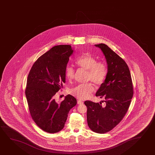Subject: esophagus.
<instances>
[{
  "label": "esophagus",
  "instance_id": "esophagus-1",
  "mask_svg": "<svg viewBox=\"0 0 155 155\" xmlns=\"http://www.w3.org/2000/svg\"><path fill=\"white\" fill-rule=\"evenodd\" d=\"M83 102L81 101V100H78V101H77V104H83Z\"/></svg>",
  "mask_w": 155,
  "mask_h": 155
}]
</instances>
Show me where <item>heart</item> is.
<instances>
[{
    "label": "heart",
    "instance_id": "heart-1",
    "mask_svg": "<svg viewBox=\"0 0 155 155\" xmlns=\"http://www.w3.org/2000/svg\"><path fill=\"white\" fill-rule=\"evenodd\" d=\"M77 66L87 71V79L91 81L97 85L104 83L107 75V66L103 61H97V59L89 53H84L75 61ZM65 76L69 80L74 78V69L72 66L68 65L65 68ZM94 91L91 83L81 84L69 90V93L79 100L87 99Z\"/></svg>",
    "mask_w": 155,
    "mask_h": 155
}]
</instances>
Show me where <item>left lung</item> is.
Here are the masks:
<instances>
[{"label": "left lung", "instance_id": "obj_1", "mask_svg": "<svg viewBox=\"0 0 155 155\" xmlns=\"http://www.w3.org/2000/svg\"><path fill=\"white\" fill-rule=\"evenodd\" d=\"M103 52L108 65L106 79L95 95L104 100L100 103L86 101L87 120L90 129L97 133L112 130L128 110L133 95L132 81L128 65L123 58L104 44L95 45ZM105 104L102 105L101 103Z\"/></svg>", "mask_w": 155, "mask_h": 155}]
</instances>
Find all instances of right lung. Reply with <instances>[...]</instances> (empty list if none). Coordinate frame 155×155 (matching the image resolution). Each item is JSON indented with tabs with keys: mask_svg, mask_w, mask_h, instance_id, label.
<instances>
[{
	"mask_svg": "<svg viewBox=\"0 0 155 155\" xmlns=\"http://www.w3.org/2000/svg\"><path fill=\"white\" fill-rule=\"evenodd\" d=\"M74 52L70 45L55 46L34 63L27 79L25 96L32 118L42 130L55 133L63 129L76 99L68 94L60 102L54 95L65 82V68Z\"/></svg>",
	"mask_w": 155,
	"mask_h": 155,
	"instance_id": "1",
	"label": "right lung"
}]
</instances>
